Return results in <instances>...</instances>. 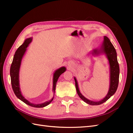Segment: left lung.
<instances>
[{
    "instance_id": "left-lung-1",
    "label": "left lung",
    "mask_w": 133,
    "mask_h": 133,
    "mask_svg": "<svg viewBox=\"0 0 133 133\" xmlns=\"http://www.w3.org/2000/svg\"><path fill=\"white\" fill-rule=\"evenodd\" d=\"M91 53L93 55H99L100 54H105L108 59L110 67V85L108 94L103 99L99 100V101H91L82 95L79 90L78 82L75 77H74V80L75 82L76 90L79 97L84 102L89 104V105H98L105 102L111 96L115 94V92L117 90L119 78V65L118 62L117 54H116V50L113 45L110 42L109 39L106 36L104 37V41L99 49H93Z\"/></svg>"
}]
</instances>
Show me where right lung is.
<instances>
[{
    "label": "right lung",
    "instance_id": "right-lung-1",
    "mask_svg": "<svg viewBox=\"0 0 133 133\" xmlns=\"http://www.w3.org/2000/svg\"><path fill=\"white\" fill-rule=\"evenodd\" d=\"M32 41V38H27L25 40L24 42L23 43L22 45L20 46L17 51H15V54L14 55V58L13 62H12L11 65L10 66V75L11 78V83L13 90L14 91V94L17 96V97L22 102L25 103L27 105L33 107L34 108H43L47 106L52 102L53 100V97L51 98V100H48L44 103L41 104H33L29 101H28L23 96L22 92L20 88V84H19V71L20 68H21L22 60L23 57L24 55L25 52L27 49V47L29 46V44ZM66 68L65 66H62L59 68L58 69L56 70L53 74V91L54 92V95L55 93L56 84L59 78L60 75L62 74L66 71Z\"/></svg>",
    "mask_w": 133,
    "mask_h": 133
}]
</instances>
